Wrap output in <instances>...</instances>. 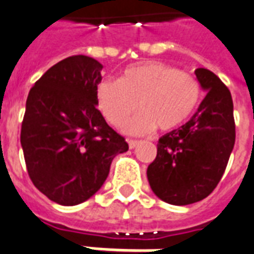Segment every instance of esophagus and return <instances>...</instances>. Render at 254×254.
I'll return each instance as SVG.
<instances>
[{
  "label": "esophagus",
  "instance_id": "obj_1",
  "mask_svg": "<svg viewBox=\"0 0 254 254\" xmlns=\"http://www.w3.org/2000/svg\"><path fill=\"white\" fill-rule=\"evenodd\" d=\"M138 142L140 141H137V140H127V144H129V148L130 149H134L137 145H138Z\"/></svg>",
  "mask_w": 254,
  "mask_h": 254
}]
</instances>
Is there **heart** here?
<instances>
[{
    "label": "heart",
    "mask_w": 254,
    "mask_h": 254,
    "mask_svg": "<svg viewBox=\"0 0 254 254\" xmlns=\"http://www.w3.org/2000/svg\"><path fill=\"white\" fill-rule=\"evenodd\" d=\"M196 77L160 61H144L125 67L119 80H102L96 100L102 116L121 127L134 110L141 112L125 127L129 134H148L156 127L173 130L183 125L201 100Z\"/></svg>",
    "instance_id": "1"
}]
</instances>
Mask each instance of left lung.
I'll list each match as a JSON object with an SVG mask.
<instances>
[{"mask_svg":"<svg viewBox=\"0 0 254 254\" xmlns=\"http://www.w3.org/2000/svg\"><path fill=\"white\" fill-rule=\"evenodd\" d=\"M194 73L208 93L187 124L158 140L157 156L146 170L154 194L172 205L208 197L225 172L236 141L229 89L208 69Z\"/></svg>","mask_w":254,"mask_h":254,"instance_id":"8db88e82","label":"left lung"}]
</instances>
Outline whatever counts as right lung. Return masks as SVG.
Instances as JSON below:
<instances>
[{"mask_svg": "<svg viewBox=\"0 0 254 254\" xmlns=\"http://www.w3.org/2000/svg\"><path fill=\"white\" fill-rule=\"evenodd\" d=\"M102 65L71 56L45 71L29 92L21 145L32 183L49 200L77 205L96 193L127 141L97 109Z\"/></svg>", "mask_w": 254, "mask_h": 254, "instance_id": "add662e5", "label": "right lung"}]
</instances>
